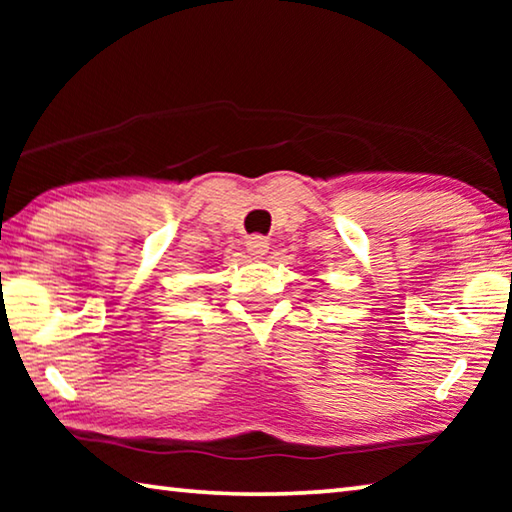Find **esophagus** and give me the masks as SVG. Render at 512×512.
<instances>
[{
	"label": "esophagus",
	"instance_id": "esophagus-1",
	"mask_svg": "<svg viewBox=\"0 0 512 512\" xmlns=\"http://www.w3.org/2000/svg\"><path fill=\"white\" fill-rule=\"evenodd\" d=\"M246 250L253 257H264L268 253V239H264L262 235H250L246 239Z\"/></svg>",
	"mask_w": 512,
	"mask_h": 512
}]
</instances>
